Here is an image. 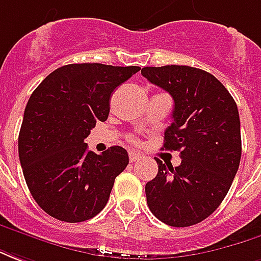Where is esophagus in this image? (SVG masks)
Returning a JSON list of instances; mask_svg holds the SVG:
<instances>
[{"mask_svg":"<svg viewBox=\"0 0 261 261\" xmlns=\"http://www.w3.org/2000/svg\"><path fill=\"white\" fill-rule=\"evenodd\" d=\"M142 154L140 153H136V151H129V160L134 163V162H138V160H140L142 159Z\"/></svg>","mask_w":261,"mask_h":261,"instance_id":"34e87169","label":"esophagus"}]
</instances>
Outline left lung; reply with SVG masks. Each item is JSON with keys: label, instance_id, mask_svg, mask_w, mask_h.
Listing matches in <instances>:
<instances>
[{"label": "left lung", "instance_id": "8db88e82", "mask_svg": "<svg viewBox=\"0 0 261 261\" xmlns=\"http://www.w3.org/2000/svg\"><path fill=\"white\" fill-rule=\"evenodd\" d=\"M142 75L174 99L163 149L178 150L182 159L174 169L156 159L159 173L145 187L149 210L175 228L202 222L226 197L239 169L236 102L221 81L201 68L143 67Z\"/></svg>", "mask_w": 261, "mask_h": 261}]
</instances>
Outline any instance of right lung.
<instances>
[{"instance_id":"right-lung-1","label":"right lung","mask_w":261,"mask_h":261,"mask_svg":"<svg viewBox=\"0 0 261 261\" xmlns=\"http://www.w3.org/2000/svg\"><path fill=\"white\" fill-rule=\"evenodd\" d=\"M139 70L99 63L67 64L32 92L18 151L28 188L46 214L75 223L104 210L129 156L121 146L95 154L84 139L98 121H107L114 90Z\"/></svg>"}]
</instances>
